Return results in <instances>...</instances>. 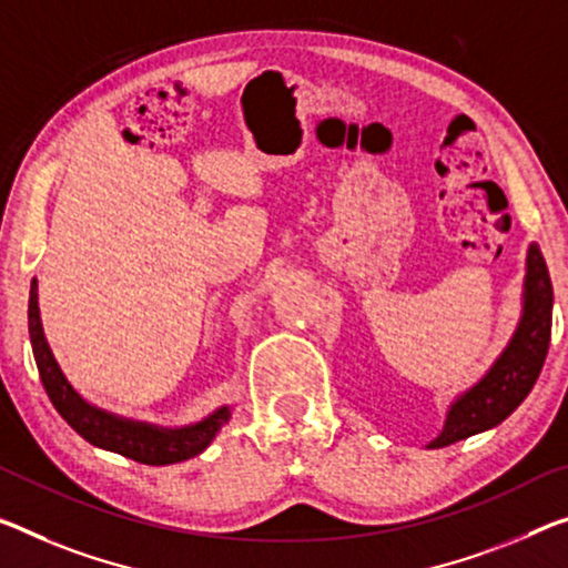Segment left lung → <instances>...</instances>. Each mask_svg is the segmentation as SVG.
Listing matches in <instances>:
<instances>
[{"label": "left lung", "mask_w": 568, "mask_h": 568, "mask_svg": "<svg viewBox=\"0 0 568 568\" xmlns=\"http://www.w3.org/2000/svg\"><path fill=\"white\" fill-rule=\"evenodd\" d=\"M551 276H548L538 243H530L526 276H523V310L516 333L503 347V353L495 357L490 371L465 394L452 400L442 432L426 447H449V444L467 439V436L493 429L516 412L538 381L540 368H544L548 343H551Z\"/></svg>", "instance_id": "1"}]
</instances>
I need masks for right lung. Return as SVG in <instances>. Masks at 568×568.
<instances>
[{"instance_id":"add662e5","label":"right lung","mask_w":568,"mask_h":568,"mask_svg":"<svg viewBox=\"0 0 568 568\" xmlns=\"http://www.w3.org/2000/svg\"><path fill=\"white\" fill-rule=\"evenodd\" d=\"M28 325L32 355L34 363H38V373L48 398L55 406V412L93 447L116 452V455L142 462V465H174V462L197 457L215 439L221 426L229 424L231 406H221L195 424L174 426L172 429V426H156L150 422H136V418L111 414L106 408H99L91 400H85L71 386V381L65 378L63 368H60L48 345L40 320L38 278H32L30 284Z\"/></svg>"}]
</instances>
